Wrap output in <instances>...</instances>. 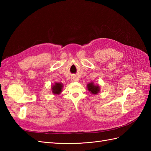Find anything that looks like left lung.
I'll list each match as a JSON object with an SVG mask.
<instances>
[{"label":"left lung","mask_w":151,"mask_h":151,"mask_svg":"<svg viewBox=\"0 0 151 151\" xmlns=\"http://www.w3.org/2000/svg\"><path fill=\"white\" fill-rule=\"evenodd\" d=\"M88 89L92 94H97V93L100 91L99 86H95L93 82L88 84Z\"/></svg>","instance_id":"obj_1"}]
</instances>
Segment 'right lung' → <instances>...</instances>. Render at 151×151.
I'll return each instance as SVG.
<instances>
[{
  "label": "right lung",
  "mask_w": 151,
  "mask_h": 151,
  "mask_svg": "<svg viewBox=\"0 0 151 151\" xmlns=\"http://www.w3.org/2000/svg\"><path fill=\"white\" fill-rule=\"evenodd\" d=\"M63 87L62 84L61 83H55V85L52 86V93L54 94H60L61 92H62V89Z\"/></svg>",
  "instance_id": "1"
}]
</instances>
